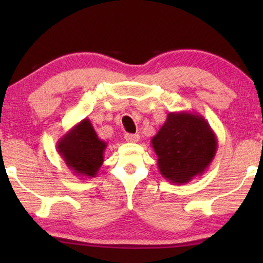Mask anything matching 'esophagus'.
Segmentation results:
<instances>
[{
    "instance_id": "1",
    "label": "esophagus",
    "mask_w": 263,
    "mask_h": 263,
    "mask_svg": "<svg viewBox=\"0 0 263 263\" xmlns=\"http://www.w3.org/2000/svg\"><path fill=\"white\" fill-rule=\"evenodd\" d=\"M126 139V141L128 142H137L139 141V135H133V133H126L125 137H124Z\"/></svg>"
}]
</instances>
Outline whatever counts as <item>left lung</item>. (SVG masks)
<instances>
[{"label":"left lung","mask_w":263,"mask_h":263,"mask_svg":"<svg viewBox=\"0 0 263 263\" xmlns=\"http://www.w3.org/2000/svg\"><path fill=\"white\" fill-rule=\"evenodd\" d=\"M151 145L158 168L173 184H185L204 174L217 153L218 141L202 115L189 111L169 112Z\"/></svg>","instance_id":"obj_1"}]
</instances>
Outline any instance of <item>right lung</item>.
I'll list each match as a JSON object with an SVG mask.
<instances>
[{"label":"right lung","mask_w":263,"mask_h":263,"mask_svg":"<svg viewBox=\"0 0 263 263\" xmlns=\"http://www.w3.org/2000/svg\"><path fill=\"white\" fill-rule=\"evenodd\" d=\"M106 142L100 139L88 118L82 119L57 142V151L74 175L91 179L104 161Z\"/></svg>","instance_id":"1"}]
</instances>
